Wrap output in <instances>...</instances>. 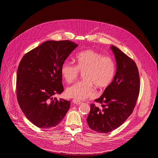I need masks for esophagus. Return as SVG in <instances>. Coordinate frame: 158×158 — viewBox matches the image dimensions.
Segmentation results:
<instances>
[{"label":"esophagus","instance_id":"esophagus-1","mask_svg":"<svg viewBox=\"0 0 158 158\" xmlns=\"http://www.w3.org/2000/svg\"><path fill=\"white\" fill-rule=\"evenodd\" d=\"M72 102L73 103V104H76V105H79V104H81V101H76V100H73L72 101Z\"/></svg>","mask_w":158,"mask_h":158}]
</instances>
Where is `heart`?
I'll use <instances>...</instances> for the list:
<instances>
[{
  "mask_svg": "<svg viewBox=\"0 0 158 158\" xmlns=\"http://www.w3.org/2000/svg\"><path fill=\"white\" fill-rule=\"evenodd\" d=\"M76 66L69 62L63 63L61 73L64 81L70 83L76 79L79 72L84 80L76 82L66 89L68 97L84 101L95 95L94 85L102 89L108 86L115 73V63L110 56H103L92 49H87L76 56Z\"/></svg>",
  "mask_w": 158,
  "mask_h": 158,
  "instance_id": "1",
  "label": "heart"
}]
</instances>
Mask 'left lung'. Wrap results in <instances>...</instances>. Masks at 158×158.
I'll return each mask as SVG.
<instances>
[{
	"instance_id": "8db88e82",
	"label": "left lung",
	"mask_w": 158,
	"mask_h": 158,
	"mask_svg": "<svg viewBox=\"0 0 158 158\" xmlns=\"http://www.w3.org/2000/svg\"><path fill=\"white\" fill-rule=\"evenodd\" d=\"M110 48L117 62L113 81L102 95L95 100L98 107L91 104L86 119L90 129L107 133L120 127L133 111L139 92V77L135 62L117 47Z\"/></svg>"
}]
</instances>
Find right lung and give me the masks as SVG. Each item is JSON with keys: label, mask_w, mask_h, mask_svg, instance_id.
Instances as JSON below:
<instances>
[{"label": "right lung", "mask_w": 158, "mask_h": 158, "mask_svg": "<svg viewBox=\"0 0 158 158\" xmlns=\"http://www.w3.org/2000/svg\"><path fill=\"white\" fill-rule=\"evenodd\" d=\"M77 46L69 40L46 41L25 54L20 62L17 101L27 118L38 127L56 126L69 110L70 101L53 97L63 92L61 65Z\"/></svg>", "instance_id": "1"}]
</instances>
